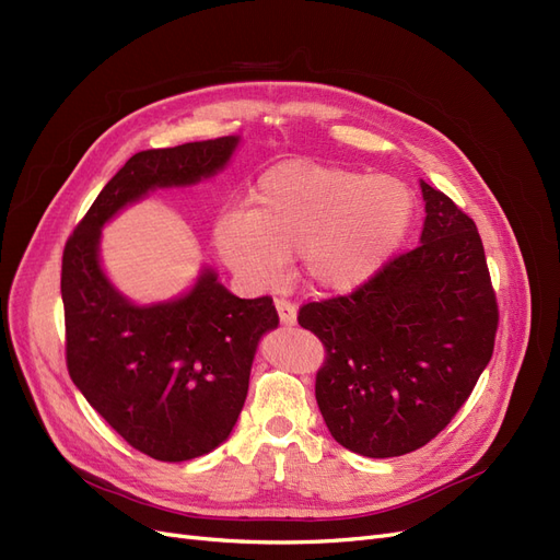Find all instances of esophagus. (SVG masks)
I'll return each instance as SVG.
<instances>
[{"label": "esophagus", "mask_w": 560, "mask_h": 560, "mask_svg": "<svg viewBox=\"0 0 560 560\" xmlns=\"http://www.w3.org/2000/svg\"><path fill=\"white\" fill-rule=\"evenodd\" d=\"M276 311H278V317L284 326H294L296 324V305L289 303L284 299H278L276 301Z\"/></svg>", "instance_id": "1"}]
</instances>
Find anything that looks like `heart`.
<instances>
[{
  "label": "heart",
  "mask_w": 560,
  "mask_h": 560,
  "mask_svg": "<svg viewBox=\"0 0 560 560\" xmlns=\"http://www.w3.org/2000/svg\"><path fill=\"white\" fill-rule=\"evenodd\" d=\"M412 215V191L396 178L292 160L261 173L249 210H226L215 245L249 282L278 280L287 259L299 255L313 289L350 294L398 253Z\"/></svg>",
  "instance_id": "obj_1"
}]
</instances>
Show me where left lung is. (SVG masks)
<instances>
[{
	"label": "left lung",
	"mask_w": 560,
	"mask_h": 560,
	"mask_svg": "<svg viewBox=\"0 0 560 560\" xmlns=\"http://www.w3.org/2000/svg\"><path fill=\"white\" fill-rule=\"evenodd\" d=\"M419 245L350 296L301 307L326 347L315 396L334 440L371 458L431 442L493 354L498 305L475 222L421 180Z\"/></svg>",
	"instance_id": "8db88e82"
}]
</instances>
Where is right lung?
Returning a JSON list of instances; mask_svg holds the SVG:
<instances>
[{"label":"right lung","mask_w":560,"mask_h":560,"mask_svg":"<svg viewBox=\"0 0 560 560\" xmlns=\"http://www.w3.org/2000/svg\"><path fill=\"white\" fill-rule=\"evenodd\" d=\"M238 143L222 137L137 152L94 199L62 257L73 384L133 450L168 464L213 452L231 435L259 340L280 319L271 296L238 299L210 266L180 296L133 303L104 271L102 229L150 191L218 176Z\"/></svg>","instance_id":"obj_1"}]
</instances>
